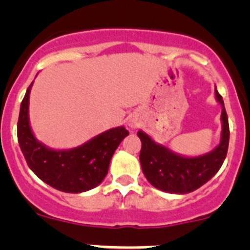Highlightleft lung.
Returning <instances> with one entry per match:
<instances>
[{"label":"left lung","instance_id":"obj_1","mask_svg":"<svg viewBox=\"0 0 250 250\" xmlns=\"http://www.w3.org/2000/svg\"><path fill=\"white\" fill-rule=\"evenodd\" d=\"M215 97L223 106V132L220 144L207 155L181 157L165 146L156 144L141 130L138 132L141 140V168L151 185L169 193H188L197 190L218 173L228 155L230 128L223 97L216 89Z\"/></svg>","mask_w":250,"mask_h":250}]
</instances>
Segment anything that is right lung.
Returning <instances> with one entry per match:
<instances>
[{"label": "right lung", "instance_id": "1", "mask_svg": "<svg viewBox=\"0 0 250 250\" xmlns=\"http://www.w3.org/2000/svg\"><path fill=\"white\" fill-rule=\"evenodd\" d=\"M32 83L20 105L18 120V141L30 169L62 192L80 193L99 185L106 176L113 152L129 134L128 130L112 128L72 150H50L35 139L30 128L27 111Z\"/></svg>", "mask_w": 250, "mask_h": 250}]
</instances>
